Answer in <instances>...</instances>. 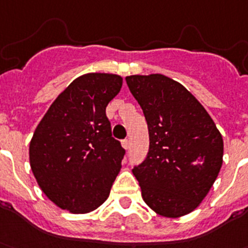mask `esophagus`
<instances>
[{"instance_id":"esophagus-1","label":"esophagus","mask_w":248,"mask_h":248,"mask_svg":"<svg viewBox=\"0 0 248 248\" xmlns=\"http://www.w3.org/2000/svg\"><path fill=\"white\" fill-rule=\"evenodd\" d=\"M122 147L124 148V150H127V148L130 147V141H128V140L127 139H124V140H122Z\"/></svg>"}]
</instances>
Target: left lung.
<instances>
[{
	"instance_id": "left-lung-1",
	"label": "left lung",
	"mask_w": 248,
	"mask_h": 248,
	"mask_svg": "<svg viewBox=\"0 0 248 248\" xmlns=\"http://www.w3.org/2000/svg\"><path fill=\"white\" fill-rule=\"evenodd\" d=\"M148 126L150 148L132 170L142 199L165 217L192 212L222 166L223 141L214 120L181 83L160 73L127 76Z\"/></svg>"
}]
</instances>
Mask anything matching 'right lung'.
<instances>
[{
	"mask_svg": "<svg viewBox=\"0 0 248 248\" xmlns=\"http://www.w3.org/2000/svg\"><path fill=\"white\" fill-rule=\"evenodd\" d=\"M122 77L87 73L49 106L30 142V165L53 203L87 214L106 201L121 169L124 148L112 137L106 107Z\"/></svg>",
	"mask_w": 248,
	"mask_h": 248,
	"instance_id": "add662e5",
	"label": "right lung"
}]
</instances>
